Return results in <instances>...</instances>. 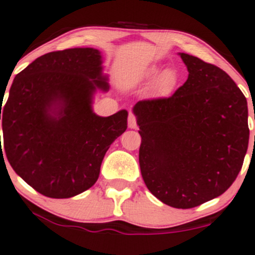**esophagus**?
I'll use <instances>...</instances> for the list:
<instances>
[{
	"label": "esophagus",
	"instance_id": "34e87169",
	"mask_svg": "<svg viewBox=\"0 0 255 255\" xmlns=\"http://www.w3.org/2000/svg\"><path fill=\"white\" fill-rule=\"evenodd\" d=\"M128 128H137V119H136L135 114H132V113L128 114Z\"/></svg>",
	"mask_w": 255,
	"mask_h": 255
}]
</instances>
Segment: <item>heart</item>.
I'll use <instances>...</instances> for the list:
<instances>
[{
	"instance_id": "heart-1",
	"label": "heart",
	"mask_w": 255,
	"mask_h": 255,
	"mask_svg": "<svg viewBox=\"0 0 255 255\" xmlns=\"http://www.w3.org/2000/svg\"><path fill=\"white\" fill-rule=\"evenodd\" d=\"M145 77L149 79L156 77L155 81H154V85H155V89L160 94H162V95H167L171 91L176 89L179 81L178 73H177L176 70H173V68H165V70L160 72V66L158 65L150 66L147 70Z\"/></svg>"
}]
</instances>
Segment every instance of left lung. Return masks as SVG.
Returning <instances> with one entry per match:
<instances>
[{"label":"left lung","mask_w":255,"mask_h":255,"mask_svg":"<svg viewBox=\"0 0 255 255\" xmlns=\"http://www.w3.org/2000/svg\"><path fill=\"white\" fill-rule=\"evenodd\" d=\"M188 79L172 96L133 106L139 167L156 199L193 208L227 191L250 141L247 100L219 67L179 53ZM255 119V118H254Z\"/></svg>","instance_id":"8db88e82"}]
</instances>
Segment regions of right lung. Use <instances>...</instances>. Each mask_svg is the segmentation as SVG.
<instances>
[{"mask_svg": "<svg viewBox=\"0 0 255 255\" xmlns=\"http://www.w3.org/2000/svg\"><path fill=\"white\" fill-rule=\"evenodd\" d=\"M108 89L100 50L72 48L37 58L16 74L0 105V155L4 151L16 174L44 196L88 190L106 151L128 128V111L110 117L93 111L96 91Z\"/></svg>", "mask_w": 255, "mask_h": 255, "instance_id": "1", "label": "right lung"}]
</instances>
